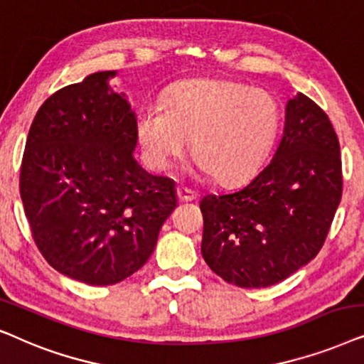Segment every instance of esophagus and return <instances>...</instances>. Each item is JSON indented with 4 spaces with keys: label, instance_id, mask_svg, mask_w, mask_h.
I'll list each match as a JSON object with an SVG mask.
<instances>
[{
    "label": "esophagus",
    "instance_id": "1",
    "mask_svg": "<svg viewBox=\"0 0 364 364\" xmlns=\"http://www.w3.org/2000/svg\"><path fill=\"white\" fill-rule=\"evenodd\" d=\"M176 196H178V200L183 201V203L193 201L196 198L195 193H193L191 190H188V188H183V186L176 188Z\"/></svg>",
    "mask_w": 364,
    "mask_h": 364
}]
</instances>
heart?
<instances>
[{
	"mask_svg": "<svg viewBox=\"0 0 364 364\" xmlns=\"http://www.w3.org/2000/svg\"><path fill=\"white\" fill-rule=\"evenodd\" d=\"M279 103L269 91L223 80H191L169 91L163 105L136 116V138L149 166L179 158L191 136L196 166L220 185L253 176L278 134Z\"/></svg>",
	"mask_w": 364,
	"mask_h": 364,
	"instance_id": "obj_1",
	"label": "heart"
}]
</instances>
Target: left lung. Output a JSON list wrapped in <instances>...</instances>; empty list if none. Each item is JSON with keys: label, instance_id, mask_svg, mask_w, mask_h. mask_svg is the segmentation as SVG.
I'll return each mask as SVG.
<instances>
[{"label": "left lung", "instance_id": "left-lung-1", "mask_svg": "<svg viewBox=\"0 0 364 364\" xmlns=\"http://www.w3.org/2000/svg\"><path fill=\"white\" fill-rule=\"evenodd\" d=\"M341 193L340 141L331 121L298 93L287 105L273 159L246 186L201 200L203 258L235 287L279 283L323 248Z\"/></svg>", "mask_w": 364, "mask_h": 364}]
</instances>
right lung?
<instances>
[{"label": "right lung", "mask_w": 364, "mask_h": 364, "mask_svg": "<svg viewBox=\"0 0 364 364\" xmlns=\"http://www.w3.org/2000/svg\"><path fill=\"white\" fill-rule=\"evenodd\" d=\"M98 71L53 93L33 119L19 193L33 240L60 273L93 287L141 268L176 208L174 183L133 158L136 118Z\"/></svg>", "instance_id": "add662e5"}]
</instances>
